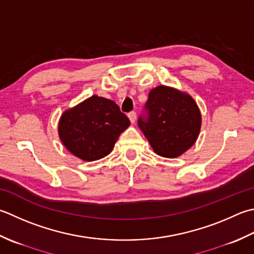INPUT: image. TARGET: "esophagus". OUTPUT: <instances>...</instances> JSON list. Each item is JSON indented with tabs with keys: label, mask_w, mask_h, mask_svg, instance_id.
Wrapping results in <instances>:
<instances>
[{
	"label": "esophagus",
	"mask_w": 254,
	"mask_h": 254,
	"mask_svg": "<svg viewBox=\"0 0 254 254\" xmlns=\"http://www.w3.org/2000/svg\"><path fill=\"white\" fill-rule=\"evenodd\" d=\"M128 119H130V121H131V123H134L136 121V112H130L128 113Z\"/></svg>",
	"instance_id": "34e87169"
}]
</instances>
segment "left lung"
<instances>
[{
    "instance_id": "1",
    "label": "left lung",
    "mask_w": 254,
    "mask_h": 254,
    "mask_svg": "<svg viewBox=\"0 0 254 254\" xmlns=\"http://www.w3.org/2000/svg\"><path fill=\"white\" fill-rule=\"evenodd\" d=\"M146 119L138 127L157 155L175 158L195 144L201 127V114L190 94L167 86L148 93Z\"/></svg>"
}]
</instances>
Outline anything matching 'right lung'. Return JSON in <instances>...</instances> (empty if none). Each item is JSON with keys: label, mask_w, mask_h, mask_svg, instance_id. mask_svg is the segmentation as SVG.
Returning a JSON list of instances; mask_svg holds the SVG:
<instances>
[{"label": "right lung", "mask_w": 254, "mask_h": 254, "mask_svg": "<svg viewBox=\"0 0 254 254\" xmlns=\"http://www.w3.org/2000/svg\"><path fill=\"white\" fill-rule=\"evenodd\" d=\"M128 126L116 102L94 94L62 114L58 135L72 155L92 162L109 155Z\"/></svg>", "instance_id": "add662e5"}]
</instances>
